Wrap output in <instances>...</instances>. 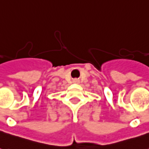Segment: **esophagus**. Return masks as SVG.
Listing matches in <instances>:
<instances>
[{"label": "esophagus", "instance_id": "obj_1", "mask_svg": "<svg viewBox=\"0 0 149 149\" xmlns=\"http://www.w3.org/2000/svg\"><path fill=\"white\" fill-rule=\"evenodd\" d=\"M73 82H74V83H79V80H78V79H74Z\"/></svg>", "mask_w": 149, "mask_h": 149}]
</instances>
